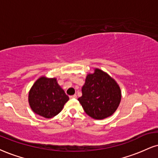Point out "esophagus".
<instances>
[{
  "label": "esophagus",
  "mask_w": 158,
  "mask_h": 158,
  "mask_svg": "<svg viewBox=\"0 0 158 158\" xmlns=\"http://www.w3.org/2000/svg\"><path fill=\"white\" fill-rule=\"evenodd\" d=\"M69 98H77V96L75 94V95H73V96H70Z\"/></svg>",
  "instance_id": "obj_1"
}]
</instances>
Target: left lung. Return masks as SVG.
Here are the masks:
<instances>
[{
	"label": "left lung",
	"instance_id": "obj_1",
	"mask_svg": "<svg viewBox=\"0 0 158 158\" xmlns=\"http://www.w3.org/2000/svg\"><path fill=\"white\" fill-rule=\"evenodd\" d=\"M78 98L86 114L94 119H104L115 113L120 104V87L113 78L99 69L88 74Z\"/></svg>",
	"mask_w": 158,
	"mask_h": 158
}]
</instances>
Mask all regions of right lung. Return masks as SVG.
I'll list each match as a JSON object with an SVG mask.
<instances>
[{
  "label": "right lung",
  "instance_id": "1",
  "mask_svg": "<svg viewBox=\"0 0 158 158\" xmlns=\"http://www.w3.org/2000/svg\"><path fill=\"white\" fill-rule=\"evenodd\" d=\"M69 97L55 79L41 77L35 81L28 94L30 107L35 113L51 118L63 108Z\"/></svg>",
  "mask_w": 158,
  "mask_h": 158
}]
</instances>
